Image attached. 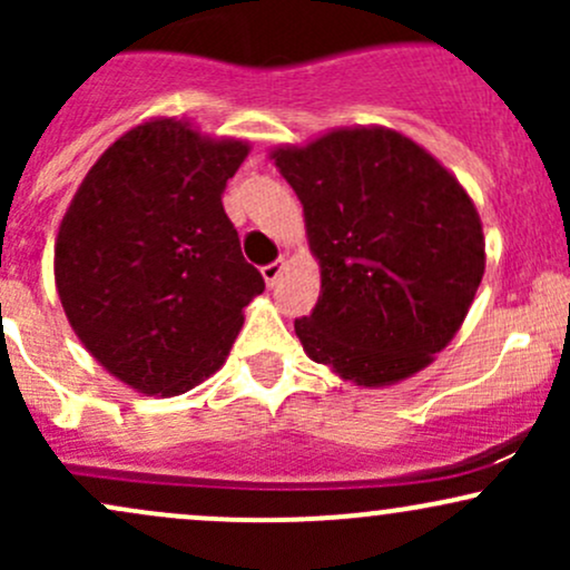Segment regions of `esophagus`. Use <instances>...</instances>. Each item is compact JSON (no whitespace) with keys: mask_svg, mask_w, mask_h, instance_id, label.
<instances>
[{"mask_svg":"<svg viewBox=\"0 0 570 570\" xmlns=\"http://www.w3.org/2000/svg\"><path fill=\"white\" fill-rule=\"evenodd\" d=\"M284 267H286V259H276V263L265 265V267H263L265 284H267V286H276L278 278H281V273H284Z\"/></svg>","mask_w":570,"mask_h":570,"instance_id":"obj_1","label":"esophagus"}]
</instances>
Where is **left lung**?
Masks as SVG:
<instances>
[{"instance_id":"obj_1","label":"left lung","mask_w":570,"mask_h":570,"mask_svg":"<svg viewBox=\"0 0 570 570\" xmlns=\"http://www.w3.org/2000/svg\"><path fill=\"white\" fill-rule=\"evenodd\" d=\"M271 160L303 203L322 267L316 307L294 322L307 356L364 389L429 367L485 276L482 222L461 181L383 126L326 130Z\"/></svg>"}]
</instances>
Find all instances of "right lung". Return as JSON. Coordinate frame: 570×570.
<instances>
[{
  "mask_svg": "<svg viewBox=\"0 0 570 570\" xmlns=\"http://www.w3.org/2000/svg\"><path fill=\"white\" fill-rule=\"evenodd\" d=\"M248 149L153 117L104 149L63 214V313L85 351L139 394H185L214 375L265 289L222 206Z\"/></svg>",
  "mask_w": 570,
  "mask_h": 570,
  "instance_id": "obj_1",
  "label": "right lung"
}]
</instances>
